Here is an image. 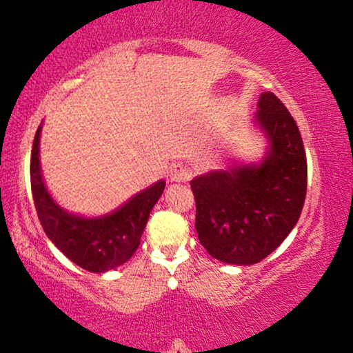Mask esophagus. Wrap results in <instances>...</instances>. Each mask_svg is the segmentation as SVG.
I'll return each instance as SVG.
<instances>
[{
	"instance_id": "esophagus-1",
	"label": "esophagus",
	"mask_w": 353,
	"mask_h": 353,
	"mask_svg": "<svg viewBox=\"0 0 353 353\" xmlns=\"http://www.w3.org/2000/svg\"><path fill=\"white\" fill-rule=\"evenodd\" d=\"M192 177V171H190L189 165L177 164L171 169V181L172 182H185Z\"/></svg>"
}]
</instances>
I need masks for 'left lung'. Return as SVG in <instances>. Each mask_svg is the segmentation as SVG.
Segmentation results:
<instances>
[{
    "mask_svg": "<svg viewBox=\"0 0 353 353\" xmlns=\"http://www.w3.org/2000/svg\"><path fill=\"white\" fill-rule=\"evenodd\" d=\"M255 121L270 148L261 165H237L190 181L199 242L225 264H257L295 228L307 194V157L297 123L274 92Z\"/></svg>",
    "mask_w": 353,
    "mask_h": 353,
    "instance_id": "left-lung-1",
    "label": "left lung"
}]
</instances>
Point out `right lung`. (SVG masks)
<instances>
[{
    "mask_svg": "<svg viewBox=\"0 0 353 353\" xmlns=\"http://www.w3.org/2000/svg\"><path fill=\"white\" fill-rule=\"evenodd\" d=\"M38 128L31 151V192L44 232L70 261L89 272H106L123 265L141 244L149 214L163 196L165 182L159 181L136 194L121 209L99 219L71 216L51 199L39 168Z\"/></svg>",
    "mask_w": 353,
    "mask_h": 353,
    "instance_id": "add662e5",
    "label": "right lung"
}]
</instances>
